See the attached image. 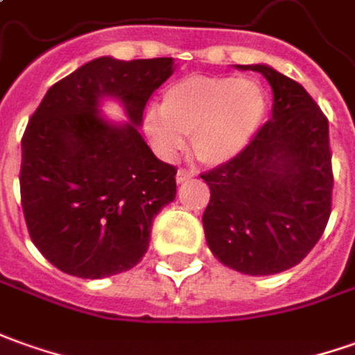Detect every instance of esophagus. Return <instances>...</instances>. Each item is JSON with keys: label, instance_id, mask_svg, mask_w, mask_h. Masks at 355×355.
<instances>
[{"label": "esophagus", "instance_id": "obj_1", "mask_svg": "<svg viewBox=\"0 0 355 355\" xmlns=\"http://www.w3.org/2000/svg\"><path fill=\"white\" fill-rule=\"evenodd\" d=\"M192 177H194V173L190 168H178L177 171V182H187Z\"/></svg>", "mask_w": 355, "mask_h": 355}]
</instances>
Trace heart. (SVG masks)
<instances>
[{
    "label": "heart",
    "instance_id": "obj_1",
    "mask_svg": "<svg viewBox=\"0 0 355 355\" xmlns=\"http://www.w3.org/2000/svg\"><path fill=\"white\" fill-rule=\"evenodd\" d=\"M266 110V93L252 79L190 76L165 91L163 108H147L144 130L161 157H175L188 136L202 163L221 165L254 139Z\"/></svg>",
    "mask_w": 355,
    "mask_h": 355
}]
</instances>
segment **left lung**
Segmentation results:
<instances>
[{
	"instance_id": "1",
	"label": "left lung",
	"mask_w": 355,
	"mask_h": 355,
	"mask_svg": "<svg viewBox=\"0 0 355 355\" xmlns=\"http://www.w3.org/2000/svg\"><path fill=\"white\" fill-rule=\"evenodd\" d=\"M272 118L237 157L200 177L209 187L204 231L229 268L268 276L299 264L319 243L332 211L329 118L297 81L268 66Z\"/></svg>"
}]
</instances>
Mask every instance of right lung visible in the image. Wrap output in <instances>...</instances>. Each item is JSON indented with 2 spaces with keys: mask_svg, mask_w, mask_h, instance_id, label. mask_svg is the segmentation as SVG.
Wrapping results in <instances>:
<instances>
[{
  "mask_svg": "<svg viewBox=\"0 0 355 355\" xmlns=\"http://www.w3.org/2000/svg\"><path fill=\"white\" fill-rule=\"evenodd\" d=\"M173 58H96L48 89L21 139V206L35 247L56 268L98 279L134 268L153 219L177 196V167L153 155L137 126ZM118 96L130 122L98 116Z\"/></svg>",
  "mask_w": 355,
  "mask_h": 355,
  "instance_id": "right-lung-1",
  "label": "right lung"
}]
</instances>
